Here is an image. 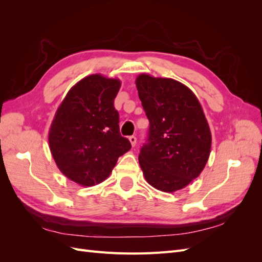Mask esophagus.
Wrapping results in <instances>:
<instances>
[{"label": "esophagus", "instance_id": "1", "mask_svg": "<svg viewBox=\"0 0 262 262\" xmlns=\"http://www.w3.org/2000/svg\"><path fill=\"white\" fill-rule=\"evenodd\" d=\"M129 140H130V142H131V145H132V146H136V144H137V138L134 137V136H131V137L129 138Z\"/></svg>", "mask_w": 262, "mask_h": 262}]
</instances>
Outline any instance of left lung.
Masks as SVG:
<instances>
[{"mask_svg":"<svg viewBox=\"0 0 262 262\" xmlns=\"http://www.w3.org/2000/svg\"><path fill=\"white\" fill-rule=\"evenodd\" d=\"M139 98L149 121L139 163L148 184L173 192L200 175L211 149L202 107L188 87L171 78L138 76Z\"/></svg>","mask_w":262,"mask_h":262,"instance_id":"left-lung-1","label":"left lung"}]
</instances>
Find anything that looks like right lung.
Masks as SVG:
<instances>
[{"label": "right lung", "instance_id": "add662e5", "mask_svg": "<svg viewBox=\"0 0 262 262\" xmlns=\"http://www.w3.org/2000/svg\"><path fill=\"white\" fill-rule=\"evenodd\" d=\"M120 81L100 74L84 77L69 91L55 113L49 146L58 168L76 184H100L118 158L131 148L119 130L114 102Z\"/></svg>", "mask_w": 262, "mask_h": 262}]
</instances>
